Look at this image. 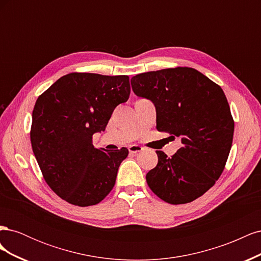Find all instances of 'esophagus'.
Segmentation results:
<instances>
[{
    "instance_id": "1",
    "label": "esophagus",
    "mask_w": 261,
    "mask_h": 261,
    "mask_svg": "<svg viewBox=\"0 0 261 261\" xmlns=\"http://www.w3.org/2000/svg\"><path fill=\"white\" fill-rule=\"evenodd\" d=\"M128 150L130 153H138V152H141L144 150V147L141 146H138V145H132L128 147Z\"/></svg>"
}]
</instances>
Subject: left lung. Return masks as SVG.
Listing matches in <instances>:
<instances>
[{"label": "left lung", "mask_w": 261, "mask_h": 261, "mask_svg": "<svg viewBox=\"0 0 261 261\" xmlns=\"http://www.w3.org/2000/svg\"><path fill=\"white\" fill-rule=\"evenodd\" d=\"M130 83L135 94L154 103L156 129L183 144L171 158L155 151L148 186L165 202H192L215 185L232 147L234 120L222 88L192 67L141 73Z\"/></svg>", "instance_id": "1"}]
</instances>
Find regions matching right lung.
Returning <instances> with one entry per match:
<instances>
[{"mask_svg": "<svg viewBox=\"0 0 261 261\" xmlns=\"http://www.w3.org/2000/svg\"><path fill=\"white\" fill-rule=\"evenodd\" d=\"M129 77L70 73L39 96L30 141L46 184L62 199L88 207L103 200L115 185L128 150L97 149L114 109L128 100Z\"/></svg>", "mask_w": 261, "mask_h": 261, "instance_id": "add662e5", "label": "right lung"}]
</instances>
